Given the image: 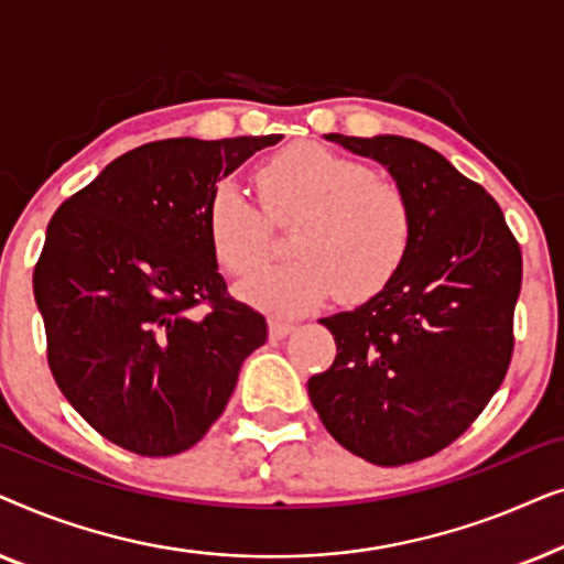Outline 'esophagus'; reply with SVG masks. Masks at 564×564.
<instances>
[{
    "instance_id": "esophagus-1",
    "label": "esophagus",
    "mask_w": 564,
    "mask_h": 564,
    "mask_svg": "<svg viewBox=\"0 0 564 564\" xmlns=\"http://www.w3.org/2000/svg\"><path fill=\"white\" fill-rule=\"evenodd\" d=\"M292 328H295V326H292L290 321H280V318L269 321V336H272V338H284Z\"/></svg>"
}]
</instances>
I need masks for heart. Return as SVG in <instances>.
I'll use <instances>...</instances> for the list:
<instances>
[{
	"mask_svg": "<svg viewBox=\"0 0 564 564\" xmlns=\"http://www.w3.org/2000/svg\"><path fill=\"white\" fill-rule=\"evenodd\" d=\"M257 205L223 182L205 205V228L223 272L246 276L272 251V226L292 228L295 261L241 284V295L276 315L321 305L338 290L367 303L395 280L413 241V205L395 180L315 143H292L253 172Z\"/></svg>",
	"mask_w": 564,
	"mask_h": 564,
	"instance_id": "heart-1",
	"label": "heart"
}]
</instances>
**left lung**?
<instances>
[{
  "label": "left lung",
  "mask_w": 564,
  "mask_h": 564,
  "mask_svg": "<svg viewBox=\"0 0 564 564\" xmlns=\"http://www.w3.org/2000/svg\"><path fill=\"white\" fill-rule=\"evenodd\" d=\"M326 138L380 161L408 192L413 241L380 295L321 321L336 359L307 380V395L344 449L380 467L408 465L465 434L503 382L521 246L496 199L429 145Z\"/></svg>",
  "instance_id": "obj_1"
}]
</instances>
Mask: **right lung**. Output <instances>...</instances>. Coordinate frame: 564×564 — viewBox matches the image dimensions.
Masks as SVG:
<instances>
[{
    "mask_svg": "<svg viewBox=\"0 0 564 564\" xmlns=\"http://www.w3.org/2000/svg\"><path fill=\"white\" fill-rule=\"evenodd\" d=\"M280 138L138 145L53 213L33 272L51 375L122 449H192L267 341L264 315L228 295L205 205L215 182Z\"/></svg>",
    "mask_w": 564,
    "mask_h": 564,
    "instance_id": "right-lung-1",
    "label": "right lung"
}]
</instances>
